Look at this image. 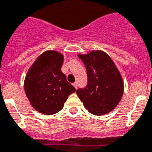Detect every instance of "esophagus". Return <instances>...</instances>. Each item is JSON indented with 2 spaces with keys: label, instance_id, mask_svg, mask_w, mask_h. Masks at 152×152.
Returning a JSON list of instances; mask_svg holds the SVG:
<instances>
[{
  "label": "esophagus",
  "instance_id": "34e87169",
  "mask_svg": "<svg viewBox=\"0 0 152 152\" xmlns=\"http://www.w3.org/2000/svg\"><path fill=\"white\" fill-rule=\"evenodd\" d=\"M72 86H74L75 88H76V89H77V87H78V83H76V82H75L74 83L72 84Z\"/></svg>",
  "mask_w": 152,
  "mask_h": 152
}]
</instances>
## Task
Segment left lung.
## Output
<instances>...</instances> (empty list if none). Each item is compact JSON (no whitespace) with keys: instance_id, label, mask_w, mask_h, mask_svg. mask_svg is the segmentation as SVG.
I'll list each match as a JSON object with an SVG mask.
<instances>
[{"instance_id":"1","label":"left lung","mask_w":152,"mask_h":152,"mask_svg":"<svg viewBox=\"0 0 152 152\" xmlns=\"http://www.w3.org/2000/svg\"><path fill=\"white\" fill-rule=\"evenodd\" d=\"M85 64L87 85L76 90L86 109L96 115L110 113L122 97L124 84L122 76L109 55L102 51H92L79 55Z\"/></svg>"}]
</instances>
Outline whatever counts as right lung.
Here are the masks:
<instances>
[{"label":"right lung","mask_w":152,"mask_h":152,"mask_svg":"<svg viewBox=\"0 0 152 152\" xmlns=\"http://www.w3.org/2000/svg\"><path fill=\"white\" fill-rule=\"evenodd\" d=\"M63 56L46 51L34 62L25 78L24 89L33 107L44 115L60 112L76 89L61 71Z\"/></svg>","instance_id":"right-lung-1"}]
</instances>
